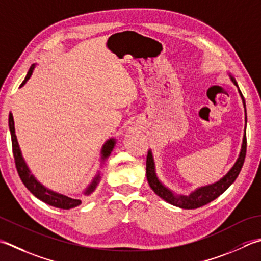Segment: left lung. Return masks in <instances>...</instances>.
<instances>
[{"mask_svg": "<svg viewBox=\"0 0 261 261\" xmlns=\"http://www.w3.org/2000/svg\"><path fill=\"white\" fill-rule=\"evenodd\" d=\"M227 75L229 79L233 83V85L237 87L239 95L242 99L243 109H244V114H246V126H244V135L242 139V145H241V150H240V154L237 162L234 163V165L231 167L225 175H224L221 180L212 183V185L198 187L195 190H192L189 195H182V193H177L173 191L172 189L166 187L164 183H163L160 177H158L156 173V164H155V158L152 155L151 149H149L147 155V163H146V173H147V180L149 183L150 188L152 189L158 197H161L163 200L166 202L171 203V205L182 208V209H196L201 206H205L213 200H215L217 197L222 195L223 192H225L228 187L232 185V183L237 180L238 175L240 174V171L243 166L244 158H246V152H247V109H246V100L243 98V95L241 90L239 88V85L237 80L232 75L231 72H227Z\"/></svg>", "mask_w": 261, "mask_h": 261, "instance_id": "left-lung-1", "label": "left lung"}]
</instances>
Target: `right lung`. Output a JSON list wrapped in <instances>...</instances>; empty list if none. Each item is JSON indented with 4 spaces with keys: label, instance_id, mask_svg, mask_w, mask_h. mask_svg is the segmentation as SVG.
Wrapping results in <instances>:
<instances>
[{
    "label": "right lung",
    "instance_id": "right-lung-1",
    "mask_svg": "<svg viewBox=\"0 0 261 261\" xmlns=\"http://www.w3.org/2000/svg\"><path fill=\"white\" fill-rule=\"evenodd\" d=\"M35 68H36V63H34L32 66H30L27 75H25V78L22 81V84L20 85V88L27 84V81L30 79V76H32ZM9 129H10V134H11L12 150H13L15 166H17V171L19 173V176H20V178H21V181L25 186V188H27L36 198H38L39 200H42L43 202L47 203V205H49V206L61 208V209H71V208L79 206L81 203L79 195H75L74 193V195H72V196H65V195H62V193L53 191V190H50V189H48L47 187L42 185V183H40L37 178L35 177L32 171H30V168L28 167L27 163H25L24 158L22 156L21 149H20V146L18 144L17 136H15L14 121H13L12 113L9 114ZM115 145H116L115 138H110V139H107L104 142V145L101 146L100 167H103L105 165V162L107 161V158L111 156ZM100 178H101L100 172L97 171L96 175L93 177V180L90 181V183L86 187V189H84L83 195L86 197L90 196L91 193L96 190V188L98 187Z\"/></svg>",
    "mask_w": 261,
    "mask_h": 261
}]
</instances>
